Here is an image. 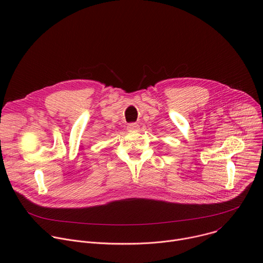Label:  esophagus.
<instances>
[{"instance_id":"esophagus-1","label":"esophagus","mask_w":263,"mask_h":263,"mask_svg":"<svg viewBox=\"0 0 263 263\" xmlns=\"http://www.w3.org/2000/svg\"><path fill=\"white\" fill-rule=\"evenodd\" d=\"M138 128H139L138 123H129L127 125V129L128 130H138Z\"/></svg>"}]
</instances>
